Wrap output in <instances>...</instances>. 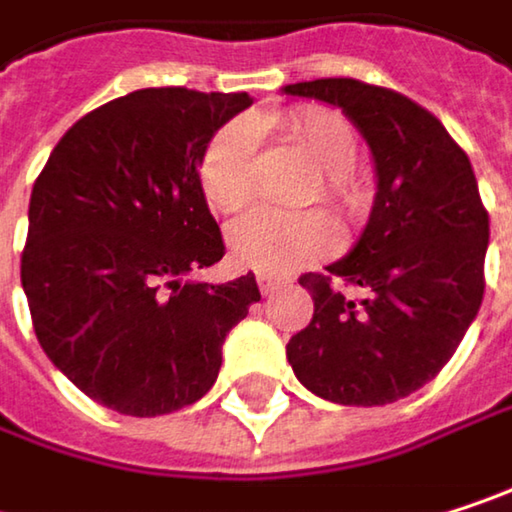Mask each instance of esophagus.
<instances>
[{"label":"esophagus","mask_w":512,"mask_h":512,"mask_svg":"<svg viewBox=\"0 0 512 512\" xmlns=\"http://www.w3.org/2000/svg\"><path fill=\"white\" fill-rule=\"evenodd\" d=\"M281 284H284V278H281V275H272V272H257V287H260V293H263V296H266V293H275Z\"/></svg>","instance_id":"1"}]
</instances>
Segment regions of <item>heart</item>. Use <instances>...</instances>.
Returning a JSON list of instances; mask_svg holds the SVG:
<instances>
[{
	"mask_svg": "<svg viewBox=\"0 0 512 512\" xmlns=\"http://www.w3.org/2000/svg\"><path fill=\"white\" fill-rule=\"evenodd\" d=\"M281 139L320 171V198L341 216H356L367 201L353 165L358 139L350 121L323 106L299 109L272 121ZM201 192L210 207L222 213L243 210L257 189V130L249 121L222 127L204 148L198 162ZM338 243L335 225L320 213H275L252 210L228 231L231 257L263 272H293L326 257Z\"/></svg>",
	"mask_w": 512,
	"mask_h": 512,
	"instance_id": "heart-1",
	"label": "heart"
}]
</instances>
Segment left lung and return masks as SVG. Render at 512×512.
Segmentation results:
<instances>
[{
	"mask_svg": "<svg viewBox=\"0 0 512 512\" xmlns=\"http://www.w3.org/2000/svg\"><path fill=\"white\" fill-rule=\"evenodd\" d=\"M338 106L364 136L376 198L350 255L302 275L311 323L287 344L296 379L341 406H385L427 385L483 302L489 216L471 162L436 115L358 79L281 88ZM341 283L359 290L347 297Z\"/></svg>",
	"mask_w": 512,
	"mask_h": 512,
	"instance_id": "8db88e82",
	"label": "left lung"
}]
</instances>
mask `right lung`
Here are the masks:
<instances>
[{
    "mask_svg": "<svg viewBox=\"0 0 512 512\" xmlns=\"http://www.w3.org/2000/svg\"><path fill=\"white\" fill-rule=\"evenodd\" d=\"M249 94L142 88L79 118L29 201L20 278L35 335L91 400L133 418L201 400L255 275L192 281L225 255L198 162Z\"/></svg>",
    "mask_w": 512,
    "mask_h": 512,
    "instance_id": "obj_1",
    "label": "right lung"
}]
</instances>
